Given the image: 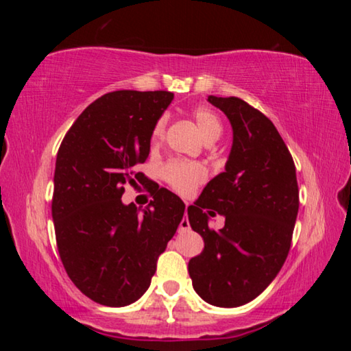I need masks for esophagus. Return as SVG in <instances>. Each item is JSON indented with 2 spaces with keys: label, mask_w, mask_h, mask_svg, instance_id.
<instances>
[{
  "label": "esophagus",
  "mask_w": 351,
  "mask_h": 351,
  "mask_svg": "<svg viewBox=\"0 0 351 351\" xmlns=\"http://www.w3.org/2000/svg\"><path fill=\"white\" fill-rule=\"evenodd\" d=\"M189 229H190V223H189V218H187V215H186V217H184V218L181 219L180 229H178V232L182 234V232H186V230H189Z\"/></svg>",
  "instance_id": "obj_1"
}]
</instances>
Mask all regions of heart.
<instances>
[{
    "mask_svg": "<svg viewBox=\"0 0 351 351\" xmlns=\"http://www.w3.org/2000/svg\"><path fill=\"white\" fill-rule=\"evenodd\" d=\"M192 117L199 127L207 142L215 141L223 132V125L218 116L207 106H197L192 110ZM169 125V116L162 114L156 119L152 128V144L159 145L165 138ZM161 178L169 186L181 195H189L206 181L207 169L201 162L187 159H171L161 167Z\"/></svg>",
    "mask_w": 351,
    "mask_h": 351,
    "instance_id": "heart-1",
    "label": "heart"
}]
</instances>
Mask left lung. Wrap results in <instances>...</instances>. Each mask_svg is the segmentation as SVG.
<instances>
[{"label": "left lung", "mask_w": 351, "mask_h": 351, "mask_svg": "<svg viewBox=\"0 0 351 351\" xmlns=\"http://www.w3.org/2000/svg\"><path fill=\"white\" fill-rule=\"evenodd\" d=\"M234 130L226 171L207 182L187 207L189 223L204 251L189 261L201 299L215 306L245 305L263 293L288 257L299 212L295 165L268 117L239 97L209 96ZM225 228H208L209 215Z\"/></svg>", "instance_id": "1"}]
</instances>
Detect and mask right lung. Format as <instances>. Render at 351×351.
Segmentation results:
<instances>
[{
	"instance_id": "1",
	"label": "right lung",
	"mask_w": 351,
	"mask_h": 351,
	"mask_svg": "<svg viewBox=\"0 0 351 351\" xmlns=\"http://www.w3.org/2000/svg\"><path fill=\"white\" fill-rule=\"evenodd\" d=\"M169 91H112L94 100L58 148L52 219L68 277L105 306L133 304L150 287L158 258L173 239L186 204L138 171L150 153ZM154 197L145 212L120 198L127 185Z\"/></svg>"
}]
</instances>
